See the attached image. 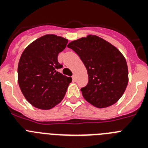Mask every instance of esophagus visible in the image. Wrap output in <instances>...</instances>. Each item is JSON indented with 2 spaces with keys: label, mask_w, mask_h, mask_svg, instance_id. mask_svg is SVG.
<instances>
[{
  "label": "esophagus",
  "mask_w": 148,
  "mask_h": 148,
  "mask_svg": "<svg viewBox=\"0 0 148 148\" xmlns=\"http://www.w3.org/2000/svg\"><path fill=\"white\" fill-rule=\"evenodd\" d=\"M72 78H73V82H76V80H77L76 75H73V76H72Z\"/></svg>",
  "instance_id": "1"
}]
</instances>
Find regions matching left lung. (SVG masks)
<instances>
[{
	"mask_svg": "<svg viewBox=\"0 0 148 148\" xmlns=\"http://www.w3.org/2000/svg\"><path fill=\"white\" fill-rule=\"evenodd\" d=\"M67 47L87 68L88 83L81 88L84 99L99 108L115 104L128 83L127 64L121 52L96 35L73 40Z\"/></svg>",
	"mask_w": 148,
	"mask_h": 148,
	"instance_id": "8db88e82",
	"label": "left lung"
}]
</instances>
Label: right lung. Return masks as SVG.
I'll return each instance as SVG.
<instances>
[{
  "label": "right lung",
  "instance_id": "right-lung-1",
  "mask_svg": "<svg viewBox=\"0 0 148 148\" xmlns=\"http://www.w3.org/2000/svg\"><path fill=\"white\" fill-rule=\"evenodd\" d=\"M68 40L55 35L36 39L24 49L18 66V79L22 93L35 108L49 110L62 101L71 77L58 72L63 65L58 53Z\"/></svg>",
  "mask_w": 148,
  "mask_h": 148
}]
</instances>
